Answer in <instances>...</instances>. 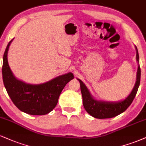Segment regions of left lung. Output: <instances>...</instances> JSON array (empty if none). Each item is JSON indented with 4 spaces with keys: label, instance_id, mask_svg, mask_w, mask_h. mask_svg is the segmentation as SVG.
Here are the masks:
<instances>
[{
    "label": "left lung",
    "instance_id": "left-lung-1",
    "mask_svg": "<svg viewBox=\"0 0 146 146\" xmlns=\"http://www.w3.org/2000/svg\"><path fill=\"white\" fill-rule=\"evenodd\" d=\"M137 61H139V56L137 48ZM140 78H141V69L139 65L137 73V80L135 83L134 88L132 90L129 96L125 98L124 100L119 102H105V101H99L93 98L89 90L85 84L79 80L80 84V90H81L82 96H83V104L84 108L89 114L95 118L98 119H106V118H111L115 117L118 115L121 114L131 105L133 100H134L137 92L139 86L140 84Z\"/></svg>",
    "mask_w": 146,
    "mask_h": 146
}]
</instances>
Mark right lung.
Instances as JSON below:
<instances>
[{"label": "right lung", "mask_w": 146, "mask_h": 146, "mask_svg": "<svg viewBox=\"0 0 146 146\" xmlns=\"http://www.w3.org/2000/svg\"><path fill=\"white\" fill-rule=\"evenodd\" d=\"M12 40L5 49L2 68L3 83L8 95L22 112L33 115L48 113L56 107L66 84L74 78L73 74L69 72L39 85H31L18 80L13 76L7 61L8 50Z\"/></svg>", "instance_id": "1"}]
</instances>
